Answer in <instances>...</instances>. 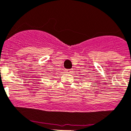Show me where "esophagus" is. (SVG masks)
<instances>
[{
	"label": "esophagus",
	"mask_w": 131,
	"mask_h": 131,
	"mask_svg": "<svg viewBox=\"0 0 131 131\" xmlns=\"http://www.w3.org/2000/svg\"><path fill=\"white\" fill-rule=\"evenodd\" d=\"M66 73H72V70L71 69H68V70H66Z\"/></svg>",
	"instance_id": "obj_1"
}]
</instances>
